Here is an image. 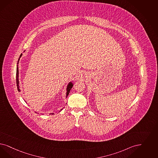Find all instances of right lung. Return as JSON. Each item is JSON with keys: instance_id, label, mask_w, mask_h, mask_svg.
Listing matches in <instances>:
<instances>
[{"instance_id": "add662e5", "label": "right lung", "mask_w": 158, "mask_h": 158, "mask_svg": "<svg viewBox=\"0 0 158 158\" xmlns=\"http://www.w3.org/2000/svg\"><path fill=\"white\" fill-rule=\"evenodd\" d=\"M24 52H25V51H24ZM22 54H21L20 55V58H19V60H18V62H17V69H16V83H17V90H18V91L19 92H20V91H21V90H20V86H19V67H18V65H19V60H20V58L22 57ZM73 82H69L68 83V85H67V87H66V98H67V97H68V96L69 95V93L70 92V91H71V89H72V87H73ZM63 109H61L60 110H62ZM35 113H37V112H35ZM54 113H50V114H53Z\"/></svg>"}]
</instances>
